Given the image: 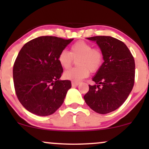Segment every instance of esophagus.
I'll list each match as a JSON object with an SVG mask.
<instances>
[{"label":"esophagus","instance_id":"34e87169","mask_svg":"<svg viewBox=\"0 0 149 149\" xmlns=\"http://www.w3.org/2000/svg\"><path fill=\"white\" fill-rule=\"evenodd\" d=\"M71 84H72V86L73 87H75V86H77V85H78L80 84L79 82H76V81H73L71 83Z\"/></svg>","mask_w":149,"mask_h":149}]
</instances>
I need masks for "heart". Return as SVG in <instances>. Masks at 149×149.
Segmentation results:
<instances>
[{"mask_svg":"<svg viewBox=\"0 0 149 149\" xmlns=\"http://www.w3.org/2000/svg\"><path fill=\"white\" fill-rule=\"evenodd\" d=\"M58 61L63 69H69L76 60L78 66L65 71L64 76L66 79L78 81L88 76L89 71L95 73L103 64L104 54L100 49L94 47L85 41H78L71 46L69 52L62 50L58 55Z\"/></svg>","mask_w":149,"mask_h":149,"instance_id":"1","label":"heart"}]
</instances>
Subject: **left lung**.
Wrapping results in <instances>:
<instances>
[{
    "label": "left lung",
    "instance_id": "obj_1",
    "mask_svg": "<svg viewBox=\"0 0 149 149\" xmlns=\"http://www.w3.org/2000/svg\"><path fill=\"white\" fill-rule=\"evenodd\" d=\"M95 41L104 54V62L89 85L85 102L93 111L106 114L116 110L129 96L134 83L135 63L123 42L111 36L87 38Z\"/></svg>",
    "mask_w": 149,
    "mask_h": 149
}]
</instances>
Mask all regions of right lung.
<instances>
[{
	"label": "right lung",
	"instance_id": "add662e5",
	"mask_svg": "<svg viewBox=\"0 0 149 149\" xmlns=\"http://www.w3.org/2000/svg\"><path fill=\"white\" fill-rule=\"evenodd\" d=\"M73 39L40 36L25 44L13 66L17 97L27 111L38 116L54 113L71 88L69 80H59L63 68L58 55Z\"/></svg>",
	"mask_w": 149,
	"mask_h": 149
}]
</instances>
